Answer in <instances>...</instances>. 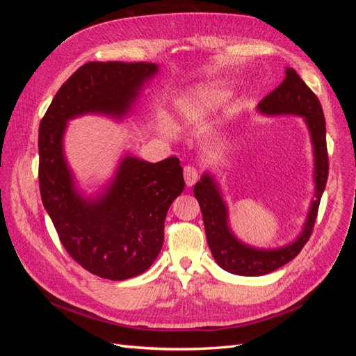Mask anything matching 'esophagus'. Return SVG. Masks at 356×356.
I'll return each instance as SVG.
<instances>
[{
	"instance_id": "esophagus-1",
	"label": "esophagus",
	"mask_w": 356,
	"mask_h": 356,
	"mask_svg": "<svg viewBox=\"0 0 356 356\" xmlns=\"http://www.w3.org/2000/svg\"><path fill=\"white\" fill-rule=\"evenodd\" d=\"M197 178H199V172H197V169L195 168V166H186L184 168V179H186V184L188 186V187H191L193 184H195V182L197 181Z\"/></svg>"
}]
</instances>
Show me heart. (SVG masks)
<instances>
[{"instance_id":"obj_1","label":"heart","mask_w":356,"mask_h":356,"mask_svg":"<svg viewBox=\"0 0 356 356\" xmlns=\"http://www.w3.org/2000/svg\"><path fill=\"white\" fill-rule=\"evenodd\" d=\"M230 98V90L220 83L202 84L184 93L177 102V108L186 123H199L208 118Z\"/></svg>"}]
</instances>
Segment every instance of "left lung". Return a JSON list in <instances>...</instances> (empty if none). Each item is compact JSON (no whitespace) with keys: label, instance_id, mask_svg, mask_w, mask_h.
<instances>
[{"label":"left lung","instance_id":"1","mask_svg":"<svg viewBox=\"0 0 356 356\" xmlns=\"http://www.w3.org/2000/svg\"><path fill=\"white\" fill-rule=\"evenodd\" d=\"M258 111L266 115L293 114L305 117L315 154V199L312 200L305 227L298 238L276 250H258L234 238L229 227L227 207L221 197L217 182L209 174L202 175L195 186V196L200 204L209 250L224 270L241 276H261L285 266L298 255L309 241L316 221L319 202L328 178V153L325 138V117L316 95L300 79L293 68L285 70V80L258 104Z\"/></svg>","mask_w":356,"mask_h":356}]
</instances>
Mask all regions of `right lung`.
Segmentation results:
<instances>
[{"label": "right lung", "instance_id": "obj_1", "mask_svg": "<svg viewBox=\"0 0 356 356\" xmlns=\"http://www.w3.org/2000/svg\"><path fill=\"white\" fill-rule=\"evenodd\" d=\"M149 62H88L62 84L40 123L41 200L60 243L83 268L124 281L159 255L168 209L184 190L179 159L148 163L126 156L104 193L88 199L75 188L63 154L67 122L83 114L123 118L143 86L157 74Z\"/></svg>", "mask_w": 356, "mask_h": 356}]
</instances>
